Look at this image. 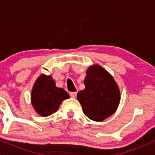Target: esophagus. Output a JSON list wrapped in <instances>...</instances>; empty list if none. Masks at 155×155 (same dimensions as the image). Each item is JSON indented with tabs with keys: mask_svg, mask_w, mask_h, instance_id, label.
Returning <instances> with one entry per match:
<instances>
[{
	"mask_svg": "<svg viewBox=\"0 0 155 155\" xmlns=\"http://www.w3.org/2000/svg\"><path fill=\"white\" fill-rule=\"evenodd\" d=\"M69 95H70L71 97H76V95H77V92H70L69 93Z\"/></svg>",
	"mask_w": 155,
	"mask_h": 155,
	"instance_id": "1",
	"label": "esophagus"
}]
</instances>
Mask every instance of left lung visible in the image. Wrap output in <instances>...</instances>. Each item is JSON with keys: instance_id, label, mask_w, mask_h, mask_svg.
Returning a JSON list of instances; mask_svg holds the SVG:
<instances>
[{"instance_id": "obj_1", "label": "left lung", "mask_w": 155, "mask_h": 155, "mask_svg": "<svg viewBox=\"0 0 155 155\" xmlns=\"http://www.w3.org/2000/svg\"><path fill=\"white\" fill-rule=\"evenodd\" d=\"M84 84L77 99L85 115L96 121L112 115L119 104L120 91L111 75L100 65H93L86 72Z\"/></svg>"}]
</instances>
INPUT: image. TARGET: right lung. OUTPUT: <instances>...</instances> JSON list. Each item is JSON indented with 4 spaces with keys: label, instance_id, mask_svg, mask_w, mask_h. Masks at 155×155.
Wrapping results in <instances>:
<instances>
[{
    "label": "right lung",
    "instance_id": "obj_1",
    "mask_svg": "<svg viewBox=\"0 0 155 155\" xmlns=\"http://www.w3.org/2000/svg\"><path fill=\"white\" fill-rule=\"evenodd\" d=\"M69 95L62 88L55 86L51 76L41 75L35 82L31 92V103L38 114L47 117L58 110L62 100Z\"/></svg>",
    "mask_w": 155,
    "mask_h": 155
}]
</instances>
